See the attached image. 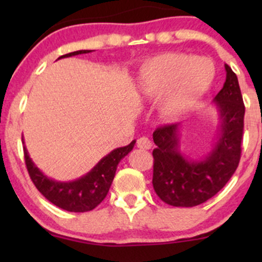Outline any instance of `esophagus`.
<instances>
[{"instance_id":"1","label":"esophagus","mask_w":262,"mask_h":262,"mask_svg":"<svg viewBox=\"0 0 262 262\" xmlns=\"http://www.w3.org/2000/svg\"><path fill=\"white\" fill-rule=\"evenodd\" d=\"M137 146L139 149H143V150H149L151 148V141H150L149 138L146 137H141L138 139L137 141Z\"/></svg>"}]
</instances>
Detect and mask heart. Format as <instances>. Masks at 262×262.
I'll return each instance as SVG.
<instances>
[{
  "mask_svg": "<svg viewBox=\"0 0 262 262\" xmlns=\"http://www.w3.org/2000/svg\"><path fill=\"white\" fill-rule=\"evenodd\" d=\"M206 59L181 53H165L143 62L135 76V86L143 96L159 98L158 113L173 122L188 113L212 85ZM209 77L207 78L206 76Z\"/></svg>",
  "mask_w": 262,
  "mask_h": 262,
  "instance_id": "1",
  "label": "heart"
}]
</instances>
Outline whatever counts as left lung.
Here are the masks:
<instances>
[{
    "label": "left lung",
    "mask_w": 262,
    "mask_h": 262,
    "mask_svg": "<svg viewBox=\"0 0 262 262\" xmlns=\"http://www.w3.org/2000/svg\"><path fill=\"white\" fill-rule=\"evenodd\" d=\"M223 89L215 96L218 135L209 152L191 159L180 150V123L158 128L152 134L156 148L152 186L165 203L194 207L217 194L235 172L242 154L245 107L236 75L227 64Z\"/></svg>",
    "instance_id": "left-lung-1"
}]
</instances>
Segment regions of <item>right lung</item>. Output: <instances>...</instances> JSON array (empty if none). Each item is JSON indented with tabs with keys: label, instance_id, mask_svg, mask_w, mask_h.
<instances>
[{
	"label": "right lung",
	"instance_id": "obj_1",
	"mask_svg": "<svg viewBox=\"0 0 262 262\" xmlns=\"http://www.w3.org/2000/svg\"><path fill=\"white\" fill-rule=\"evenodd\" d=\"M91 52L92 50H77V52L65 54L59 59L70 58L79 54ZM22 141L25 144L23 137ZM134 144L135 140L127 146L112 150L110 154L102 158L86 175L68 182L56 181L44 175L32 161L26 146L23 150H25L27 170L38 191L59 208L68 210V212L81 213L92 210L104 200L112 185L119 161L133 150Z\"/></svg>",
	"mask_w": 262,
	"mask_h": 262
}]
</instances>
